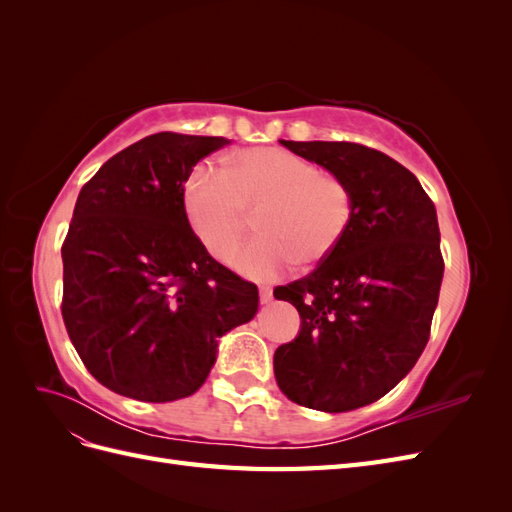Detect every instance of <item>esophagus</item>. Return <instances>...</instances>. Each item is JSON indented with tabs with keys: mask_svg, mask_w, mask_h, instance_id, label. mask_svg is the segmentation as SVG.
Wrapping results in <instances>:
<instances>
[{
	"mask_svg": "<svg viewBox=\"0 0 512 512\" xmlns=\"http://www.w3.org/2000/svg\"><path fill=\"white\" fill-rule=\"evenodd\" d=\"M271 299H273V288L260 286V301L262 303H271Z\"/></svg>",
	"mask_w": 512,
	"mask_h": 512,
	"instance_id": "obj_1",
	"label": "esophagus"
}]
</instances>
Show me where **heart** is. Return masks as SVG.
Masks as SVG:
<instances>
[{"mask_svg":"<svg viewBox=\"0 0 512 512\" xmlns=\"http://www.w3.org/2000/svg\"><path fill=\"white\" fill-rule=\"evenodd\" d=\"M183 205L205 250L230 262L258 211L260 237L235 267L252 280H275L297 265L327 260L354 222L350 185L282 147L245 149L224 170L200 164L185 181Z\"/></svg>","mask_w":512,"mask_h":512,"instance_id":"b5f03b06","label":"heart"}]
</instances>
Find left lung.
Segmentation results:
<instances>
[{
  "instance_id": "1",
  "label": "left lung",
  "mask_w": 512,
  "mask_h": 512,
  "mask_svg": "<svg viewBox=\"0 0 512 512\" xmlns=\"http://www.w3.org/2000/svg\"><path fill=\"white\" fill-rule=\"evenodd\" d=\"M344 179L354 222L342 245L273 297L301 316L273 369L294 404L348 412L384 397L425 350L444 260L438 215L408 168L359 143L282 141Z\"/></svg>"
}]
</instances>
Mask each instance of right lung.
Returning <instances> with one entry per match:
<instances>
[{
    "label": "right lung",
    "mask_w": 512,
    "mask_h": 512,
    "mask_svg": "<svg viewBox=\"0 0 512 512\" xmlns=\"http://www.w3.org/2000/svg\"><path fill=\"white\" fill-rule=\"evenodd\" d=\"M224 145L151 134L104 162L76 198L61 316L89 374L123 397L164 404L196 393L220 337L258 312L256 284L213 260L185 215V181Z\"/></svg>",
    "instance_id": "1"
}]
</instances>
